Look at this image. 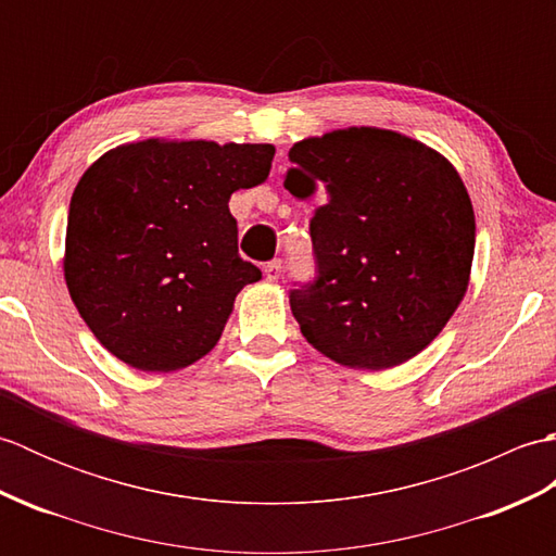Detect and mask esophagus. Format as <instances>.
I'll return each mask as SVG.
<instances>
[{"label": "esophagus", "instance_id": "1", "mask_svg": "<svg viewBox=\"0 0 556 556\" xmlns=\"http://www.w3.org/2000/svg\"><path fill=\"white\" fill-rule=\"evenodd\" d=\"M279 277H281V263H279V260H271V263L265 265V279L277 281Z\"/></svg>", "mask_w": 556, "mask_h": 556}]
</instances>
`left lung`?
<instances>
[{"instance_id": "left-lung-1", "label": "left lung", "mask_w": 556, "mask_h": 556, "mask_svg": "<svg viewBox=\"0 0 556 556\" xmlns=\"http://www.w3.org/2000/svg\"><path fill=\"white\" fill-rule=\"evenodd\" d=\"M289 160L287 191L320 198L317 279L289 296L305 341L358 370L418 356L464 301L473 265L476 215L454 164L375 126L303 138Z\"/></svg>"}]
</instances>
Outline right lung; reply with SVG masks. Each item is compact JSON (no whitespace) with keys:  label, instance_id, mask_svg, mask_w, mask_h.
I'll return each mask as SVG.
<instances>
[{"label":"right lung","instance_id":"obj_1","mask_svg":"<svg viewBox=\"0 0 556 556\" xmlns=\"http://www.w3.org/2000/svg\"><path fill=\"white\" fill-rule=\"evenodd\" d=\"M269 143L148 138L104 152L71 195L64 279L112 356L143 372L215 349L263 271L239 255L229 198L263 184Z\"/></svg>","mask_w":556,"mask_h":556}]
</instances>
